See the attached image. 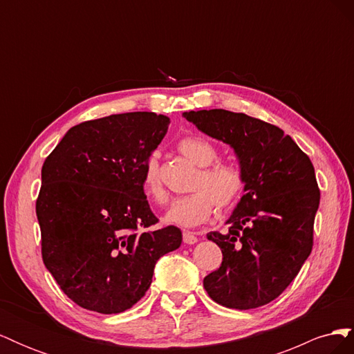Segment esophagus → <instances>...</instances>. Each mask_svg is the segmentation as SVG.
<instances>
[{
  "label": "esophagus",
  "mask_w": 354,
  "mask_h": 354,
  "mask_svg": "<svg viewBox=\"0 0 354 354\" xmlns=\"http://www.w3.org/2000/svg\"><path fill=\"white\" fill-rule=\"evenodd\" d=\"M183 242L187 245H194L198 242V238L195 236V233L186 230V232H183Z\"/></svg>",
  "instance_id": "esophagus-1"
}]
</instances>
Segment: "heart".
Here are the masks:
<instances>
[{
  "label": "heart",
  "mask_w": 354,
  "mask_h": 354,
  "mask_svg": "<svg viewBox=\"0 0 354 354\" xmlns=\"http://www.w3.org/2000/svg\"><path fill=\"white\" fill-rule=\"evenodd\" d=\"M177 151L199 167V171L192 181V194L176 199L167 211V223L194 227L207 221L216 205L220 209H226L239 199L245 185L241 168L217 160L220 156L218 149L208 138L201 136L183 137L177 142ZM142 186L149 199L156 203L167 202L168 195L159 177L156 155L149 156L146 160Z\"/></svg>",
  "instance_id": "b5f03b06"
}]
</instances>
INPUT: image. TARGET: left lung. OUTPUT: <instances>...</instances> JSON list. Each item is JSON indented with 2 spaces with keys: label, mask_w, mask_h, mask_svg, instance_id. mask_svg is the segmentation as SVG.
Masks as SVG:
<instances>
[{
  "label": "left lung",
  "mask_w": 354,
  "mask_h": 354,
  "mask_svg": "<svg viewBox=\"0 0 354 354\" xmlns=\"http://www.w3.org/2000/svg\"><path fill=\"white\" fill-rule=\"evenodd\" d=\"M183 116L230 145L245 177L229 232L207 234L221 248L223 261L205 276L203 288L229 308L269 304L295 279L313 248L320 190L312 160L279 127L245 113L211 109Z\"/></svg>",
  "instance_id": "1"
}]
</instances>
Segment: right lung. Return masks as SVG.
Instances as JSON below:
<instances>
[{"label": "right lung", "instance_id": "right-lung-1", "mask_svg": "<svg viewBox=\"0 0 354 354\" xmlns=\"http://www.w3.org/2000/svg\"><path fill=\"white\" fill-rule=\"evenodd\" d=\"M168 124L153 112L85 121L44 160L37 199L42 261L82 308H131L151 286L156 261L181 245L178 227H155L142 186Z\"/></svg>", "mask_w": 354, "mask_h": 354}]
</instances>
